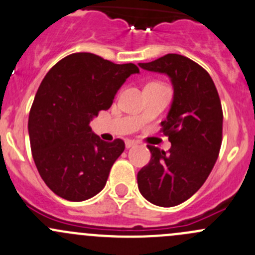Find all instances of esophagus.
<instances>
[{
  "label": "esophagus",
  "instance_id": "34e87169",
  "mask_svg": "<svg viewBox=\"0 0 255 255\" xmlns=\"http://www.w3.org/2000/svg\"><path fill=\"white\" fill-rule=\"evenodd\" d=\"M137 145V142H134V140L132 139H127L126 140V148L129 149V148H133V146Z\"/></svg>",
  "mask_w": 255,
  "mask_h": 255
}]
</instances>
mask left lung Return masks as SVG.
Wrapping results in <instances>:
<instances>
[{
  "label": "left lung",
  "mask_w": 255,
  "mask_h": 255,
  "mask_svg": "<svg viewBox=\"0 0 255 255\" xmlns=\"http://www.w3.org/2000/svg\"><path fill=\"white\" fill-rule=\"evenodd\" d=\"M144 70L165 74L174 89L163 133L171 143L169 153L148 145L150 161L137 175L145 200L161 207L186 201L204 185L218 158L223 113L212 79L204 68L179 54H166Z\"/></svg>",
  "instance_id": "left-lung-1"
}]
</instances>
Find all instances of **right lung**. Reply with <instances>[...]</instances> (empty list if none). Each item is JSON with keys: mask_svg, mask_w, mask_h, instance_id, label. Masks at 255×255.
I'll list each match as a JSON object with an SVG mask.
<instances>
[{"mask_svg": "<svg viewBox=\"0 0 255 255\" xmlns=\"http://www.w3.org/2000/svg\"><path fill=\"white\" fill-rule=\"evenodd\" d=\"M138 73L134 64L91 53L71 54L48 71L30 109L28 133L35 166L54 194L79 202L104 189L125 142H105L89 123Z\"/></svg>", "mask_w": 255, "mask_h": 255, "instance_id": "add662e5", "label": "right lung"}]
</instances>
